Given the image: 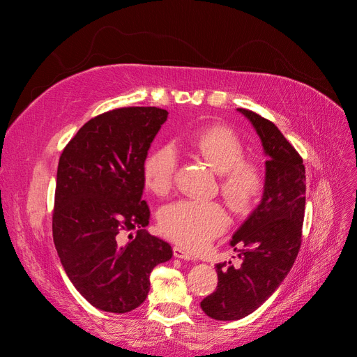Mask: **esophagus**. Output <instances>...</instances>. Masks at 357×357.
Here are the masks:
<instances>
[{
    "mask_svg": "<svg viewBox=\"0 0 357 357\" xmlns=\"http://www.w3.org/2000/svg\"><path fill=\"white\" fill-rule=\"evenodd\" d=\"M172 252H174V256L178 257V259H185V261H197L195 256H193L192 253H189L188 250H185V248L178 247V245H176L174 248H172Z\"/></svg>",
    "mask_w": 357,
    "mask_h": 357,
    "instance_id": "34e87169",
    "label": "esophagus"
}]
</instances>
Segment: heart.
I'll use <instances>...</instances> for the list:
<instances>
[{
  "label": "heart",
  "instance_id": "b5f03b06",
  "mask_svg": "<svg viewBox=\"0 0 357 357\" xmlns=\"http://www.w3.org/2000/svg\"><path fill=\"white\" fill-rule=\"evenodd\" d=\"M190 147L220 174V192L236 213L250 211L262 195L264 171L252 160H244L245 147L232 129L214 125L190 138ZM178 158L172 146H160L144 164L146 186L159 197L168 195L174 185ZM229 225L228 213L219 202L180 199L159 213V228L169 240L199 250L208 245Z\"/></svg>",
  "mask_w": 357,
  "mask_h": 357
}]
</instances>
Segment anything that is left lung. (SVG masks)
<instances>
[{
	"label": "left lung",
	"instance_id": "8db88e82",
	"mask_svg": "<svg viewBox=\"0 0 357 357\" xmlns=\"http://www.w3.org/2000/svg\"><path fill=\"white\" fill-rule=\"evenodd\" d=\"M261 138L265 162L262 199L248 214L231 245H243L240 268L231 261L215 265L218 289L201 302L214 320H240L271 296L294 266L301 247L305 211V167L280 129L250 110L236 109Z\"/></svg>",
	"mask_w": 357,
	"mask_h": 357
}]
</instances>
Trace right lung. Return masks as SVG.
<instances>
[{
	"label": "right lung",
	"mask_w": 357,
	"mask_h": 357,
	"mask_svg": "<svg viewBox=\"0 0 357 357\" xmlns=\"http://www.w3.org/2000/svg\"><path fill=\"white\" fill-rule=\"evenodd\" d=\"M167 117L156 107L102 113L79 129L59 158L53 241L74 287L107 312L142 305L150 273L172 256L167 241L146 231L150 210L142 199L144 160ZM132 229L137 235L125 242L123 234Z\"/></svg>",
	"instance_id": "right-lung-1"
}]
</instances>
